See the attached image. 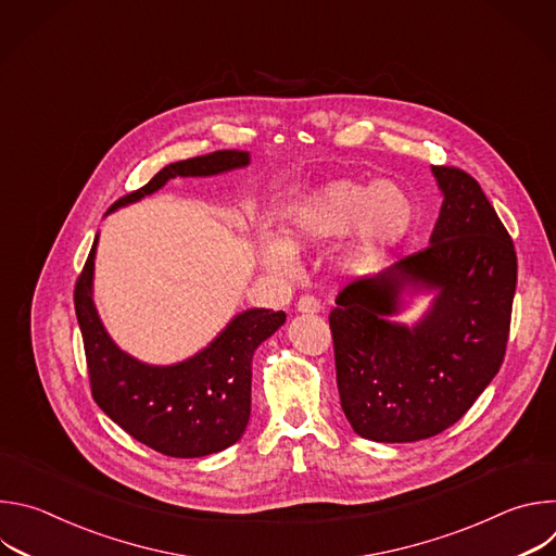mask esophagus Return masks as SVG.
I'll use <instances>...</instances> for the list:
<instances>
[{
    "label": "esophagus",
    "mask_w": 556,
    "mask_h": 556,
    "mask_svg": "<svg viewBox=\"0 0 556 556\" xmlns=\"http://www.w3.org/2000/svg\"><path fill=\"white\" fill-rule=\"evenodd\" d=\"M296 309L305 312V314H316V312H321V301L316 299V296H312V294H303L296 301Z\"/></svg>",
    "instance_id": "1"
}]
</instances>
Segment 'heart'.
Listing matches in <instances>:
<instances>
[{
    "label": "heart",
    "mask_w": 556,
    "mask_h": 556,
    "mask_svg": "<svg viewBox=\"0 0 556 556\" xmlns=\"http://www.w3.org/2000/svg\"><path fill=\"white\" fill-rule=\"evenodd\" d=\"M412 202L393 182L361 185L332 180L301 198L286 217V240L266 237L260 247L264 264L279 273L296 266L292 247L321 244L352 230L345 262L352 268L374 266L393 244H399L412 226Z\"/></svg>",
    "instance_id": "1"
}]
</instances>
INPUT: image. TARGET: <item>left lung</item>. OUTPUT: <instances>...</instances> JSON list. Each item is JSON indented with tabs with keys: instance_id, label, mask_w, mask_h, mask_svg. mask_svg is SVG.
<instances>
[{
	"instance_id": "left-lung-1",
	"label": "left lung",
	"mask_w": 556,
	"mask_h": 556,
	"mask_svg": "<svg viewBox=\"0 0 556 556\" xmlns=\"http://www.w3.org/2000/svg\"><path fill=\"white\" fill-rule=\"evenodd\" d=\"M444 193L431 244L337 294L330 330L341 407L374 442H416L455 425L500 371L517 288L515 244L482 187L433 165ZM407 287H438L414 331L391 325Z\"/></svg>"
}]
</instances>
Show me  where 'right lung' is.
Wrapping results in <instances>:
<instances>
[{
	"mask_svg": "<svg viewBox=\"0 0 556 556\" xmlns=\"http://www.w3.org/2000/svg\"><path fill=\"white\" fill-rule=\"evenodd\" d=\"M249 161V151H215L167 165L110 211L157 191L176 176H213L247 167ZM94 249L97 240L74 283L94 403L131 438L169 457H202L235 444L251 418L253 352L283 326L286 312H242L193 358L172 367L142 365L123 354L99 321L92 303Z\"/></svg>",
	"mask_w": 556,
	"mask_h": 556,
	"instance_id": "right-lung-1",
	"label": "right lung"
}]
</instances>
